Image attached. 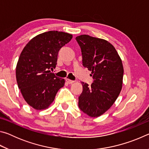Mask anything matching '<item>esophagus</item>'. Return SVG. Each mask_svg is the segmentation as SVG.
I'll list each match as a JSON object with an SVG mask.
<instances>
[{
	"mask_svg": "<svg viewBox=\"0 0 149 149\" xmlns=\"http://www.w3.org/2000/svg\"><path fill=\"white\" fill-rule=\"evenodd\" d=\"M65 81H66V82L68 83V84H73V83L74 82V81L70 80V79H65Z\"/></svg>",
	"mask_w": 149,
	"mask_h": 149,
	"instance_id": "34e87169",
	"label": "esophagus"
}]
</instances>
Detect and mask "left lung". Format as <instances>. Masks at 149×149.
<instances>
[{
  "label": "left lung",
  "mask_w": 149,
  "mask_h": 149,
  "mask_svg": "<svg viewBox=\"0 0 149 149\" xmlns=\"http://www.w3.org/2000/svg\"><path fill=\"white\" fill-rule=\"evenodd\" d=\"M81 50L83 65L91 72V86L81 82V110L91 117L102 115L114 104L122 88L123 67L113 45L104 39L87 35L76 37Z\"/></svg>",
  "instance_id": "8db88e82"
}]
</instances>
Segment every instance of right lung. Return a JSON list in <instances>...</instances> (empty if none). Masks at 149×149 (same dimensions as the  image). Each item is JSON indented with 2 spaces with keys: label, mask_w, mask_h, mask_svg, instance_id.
<instances>
[{
  "label": "right lung",
  "mask_w": 149,
  "mask_h": 149,
  "mask_svg": "<svg viewBox=\"0 0 149 149\" xmlns=\"http://www.w3.org/2000/svg\"><path fill=\"white\" fill-rule=\"evenodd\" d=\"M72 37L58 31L42 33L30 40L20 54L16 69L17 84L25 100L34 109L49 108L64 85V79L49 70L56 68L60 49Z\"/></svg>",
  "instance_id": "1"
}]
</instances>
